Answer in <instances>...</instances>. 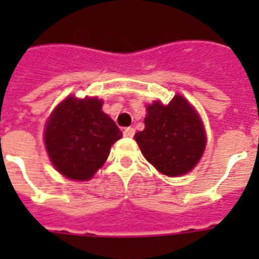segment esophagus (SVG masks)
Listing matches in <instances>:
<instances>
[{
	"instance_id": "1",
	"label": "esophagus",
	"mask_w": 259,
	"mask_h": 259,
	"mask_svg": "<svg viewBox=\"0 0 259 259\" xmlns=\"http://www.w3.org/2000/svg\"><path fill=\"white\" fill-rule=\"evenodd\" d=\"M134 133H136L134 127H125V129H123V136H125V137H133Z\"/></svg>"
}]
</instances>
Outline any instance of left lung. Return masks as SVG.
Wrapping results in <instances>:
<instances>
[{
    "label": "left lung",
    "mask_w": 259,
    "mask_h": 259,
    "mask_svg": "<svg viewBox=\"0 0 259 259\" xmlns=\"http://www.w3.org/2000/svg\"><path fill=\"white\" fill-rule=\"evenodd\" d=\"M146 111L145 129L134 136L144 157L166 176L188 173L201 158L207 142L196 110L177 94L168 105L156 101Z\"/></svg>",
    "instance_id": "8db88e82"
}]
</instances>
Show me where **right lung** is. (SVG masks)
<instances>
[{"label":"right lung","mask_w":259,"mask_h":259,"mask_svg":"<svg viewBox=\"0 0 259 259\" xmlns=\"http://www.w3.org/2000/svg\"><path fill=\"white\" fill-rule=\"evenodd\" d=\"M98 98L67 97L48 118L44 142L52 165L71 180H90L122 137L115 122L102 111Z\"/></svg>","instance_id":"add662e5"}]
</instances>
